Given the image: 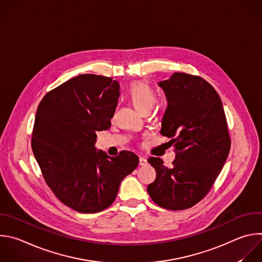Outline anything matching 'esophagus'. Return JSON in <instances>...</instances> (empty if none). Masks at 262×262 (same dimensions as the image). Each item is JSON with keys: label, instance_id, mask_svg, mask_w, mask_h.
Here are the masks:
<instances>
[{"label": "esophagus", "instance_id": "1", "mask_svg": "<svg viewBox=\"0 0 262 262\" xmlns=\"http://www.w3.org/2000/svg\"><path fill=\"white\" fill-rule=\"evenodd\" d=\"M139 160H140V165H142V166H143V165H147V163H148L147 159L144 158V157H142V156H140Z\"/></svg>", "mask_w": 262, "mask_h": 262}]
</instances>
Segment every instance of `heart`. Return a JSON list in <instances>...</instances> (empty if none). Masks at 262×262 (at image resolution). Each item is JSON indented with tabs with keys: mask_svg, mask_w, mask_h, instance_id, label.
I'll use <instances>...</instances> for the list:
<instances>
[{
	"mask_svg": "<svg viewBox=\"0 0 262 262\" xmlns=\"http://www.w3.org/2000/svg\"><path fill=\"white\" fill-rule=\"evenodd\" d=\"M128 96L137 109L143 113L150 111L157 101L155 91L149 84L141 81L134 82L130 85Z\"/></svg>",
	"mask_w": 262,
	"mask_h": 262,
	"instance_id": "obj_1",
	"label": "heart"
}]
</instances>
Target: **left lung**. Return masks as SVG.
Wrapping results in <instances>:
<instances>
[{
    "instance_id": "obj_1",
    "label": "left lung",
    "mask_w": 262,
    "mask_h": 262,
    "mask_svg": "<svg viewBox=\"0 0 262 262\" xmlns=\"http://www.w3.org/2000/svg\"><path fill=\"white\" fill-rule=\"evenodd\" d=\"M158 84L167 100L160 134L170 139L176 158L170 168L159 157L148 159L156 179L147 191L159 207L180 211L193 207L211 190L231 141L221 99L209 82L173 73Z\"/></svg>"
}]
</instances>
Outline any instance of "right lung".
<instances>
[{
  "label": "right lung",
  "mask_w": 262,
  "mask_h": 262,
  "mask_svg": "<svg viewBox=\"0 0 262 262\" xmlns=\"http://www.w3.org/2000/svg\"><path fill=\"white\" fill-rule=\"evenodd\" d=\"M111 77L82 74L48 92L40 102L32 149L48 187L66 206L98 213L116 199L121 181L137 168L138 156L97 151V132L108 129L119 98Z\"/></svg>",
  "instance_id": "obj_1"
}]
</instances>
